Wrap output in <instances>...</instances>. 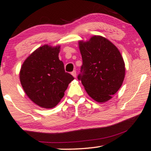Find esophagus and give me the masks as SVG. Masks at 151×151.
<instances>
[{"instance_id": "1", "label": "esophagus", "mask_w": 151, "mask_h": 151, "mask_svg": "<svg viewBox=\"0 0 151 151\" xmlns=\"http://www.w3.org/2000/svg\"><path fill=\"white\" fill-rule=\"evenodd\" d=\"M71 75H73V76H74V77L76 78V72L75 70H73V71L71 73Z\"/></svg>"}]
</instances>
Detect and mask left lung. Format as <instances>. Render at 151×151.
<instances>
[{
    "label": "left lung",
    "instance_id": "left-lung-1",
    "mask_svg": "<svg viewBox=\"0 0 151 151\" xmlns=\"http://www.w3.org/2000/svg\"><path fill=\"white\" fill-rule=\"evenodd\" d=\"M83 65L78 79L89 96L99 103L111 99L122 86L125 65L120 51L109 40L99 35L78 42Z\"/></svg>",
    "mask_w": 151,
    "mask_h": 151
}]
</instances>
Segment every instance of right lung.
<instances>
[{"label":"right lung","instance_id":"right-lung-1","mask_svg":"<svg viewBox=\"0 0 151 151\" xmlns=\"http://www.w3.org/2000/svg\"><path fill=\"white\" fill-rule=\"evenodd\" d=\"M59 46H42L27 57L20 69V80L26 94L46 109L59 103L74 79L65 72L63 63L59 59Z\"/></svg>","mask_w":151,"mask_h":151}]
</instances>
